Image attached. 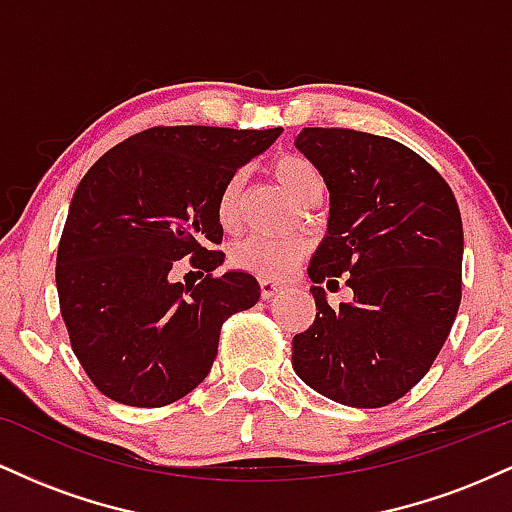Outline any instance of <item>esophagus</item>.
<instances>
[{"label": "esophagus", "mask_w": 512, "mask_h": 512, "mask_svg": "<svg viewBox=\"0 0 512 512\" xmlns=\"http://www.w3.org/2000/svg\"><path fill=\"white\" fill-rule=\"evenodd\" d=\"M284 289H286L284 284H276V281H272V279L260 281V296L264 298V301H269V298H274L276 293H281Z\"/></svg>", "instance_id": "34e87169"}]
</instances>
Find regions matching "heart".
I'll use <instances>...</instances> for the list:
<instances>
[{
	"label": "heart",
	"mask_w": 512,
	"mask_h": 512,
	"mask_svg": "<svg viewBox=\"0 0 512 512\" xmlns=\"http://www.w3.org/2000/svg\"><path fill=\"white\" fill-rule=\"evenodd\" d=\"M269 170L298 202H303L310 192L322 190L320 170L303 156H276ZM240 192H243V173H236L226 180V185L219 192V199H216V221L226 231H233L240 219ZM303 255L305 245L301 240L250 236L233 245L231 264L243 269V272L262 276V279L279 281L291 274V269L301 262Z\"/></svg>",
	"instance_id": "1"
}]
</instances>
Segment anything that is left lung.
Returning a JSON list of instances; mask_svg holds the SVG:
<instances>
[{
  "label": "left lung",
  "mask_w": 512,
  "mask_h": 512,
  "mask_svg": "<svg viewBox=\"0 0 512 512\" xmlns=\"http://www.w3.org/2000/svg\"><path fill=\"white\" fill-rule=\"evenodd\" d=\"M296 149L330 190L327 236L310 260L315 322L293 337V370L339 404L375 409L419 383L462 298V219L450 185L404 144L339 127H305ZM347 276L355 301L325 288Z\"/></svg>",
  "instance_id": "left-lung-1"
}]
</instances>
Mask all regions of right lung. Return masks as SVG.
<instances>
[{
	"label": "right lung",
	"instance_id": "right-lung-1",
	"mask_svg": "<svg viewBox=\"0 0 512 512\" xmlns=\"http://www.w3.org/2000/svg\"><path fill=\"white\" fill-rule=\"evenodd\" d=\"M281 134L151 127L113 146L76 187L57 248L69 342L91 383L129 407H166L209 375L223 320L260 301L248 272L223 264L221 187ZM182 256L210 274L180 285Z\"/></svg>",
	"mask_w": 512,
	"mask_h": 512
}]
</instances>
